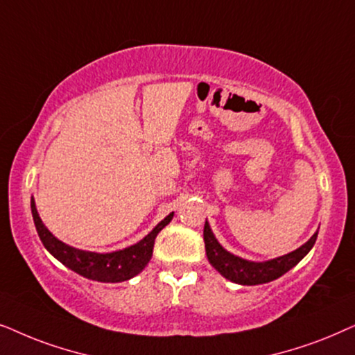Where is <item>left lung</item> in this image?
<instances>
[{"mask_svg":"<svg viewBox=\"0 0 355 355\" xmlns=\"http://www.w3.org/2000/svg\"><path fill=\"white\" fill-rule=\"evenodd\" d=\"M202 237H205L206 257L209 259L211 266L214 268L217 272H220L225 279L232 281L235 284L258 286L277 279L282 274H286L289 269L294 268L297 263L302 261V259L306 257V253L313 248L316 237H318V230H316L302 247L294 250V252L268 259V261H250V259L240 258L237 254L227 252V250L217 242L216 235L212 234L207 219L205 224Z\"/></svg>","mask_w":355,"mask_h":355,"instance_id":"left-lung-1","label":"left lung"}]
</instances>
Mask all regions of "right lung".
Here are the masks:
<instances>
[{
    "mask_svg": "<svg viewBox=\"0 0 355 355\" xmlns=\"http://www.w3.org/2000/svg\"><path fill=\"white\" fill-rule=\"evenodd\" d=\"M31 209L32 217H34L37 234H39L44 247L49 250L60 263H63L66 268H69L71 271L81 274V276L87 277V279L98 282H123L131 279L136 274L143 271L150 261V257H153L155 237H157L160 230L173 219V212H170V214L167 217H164V219L160 220L143 240L131 245V247L116 250V252L110 253H97L74 248L71 247V245L56 239L55 235L46 229L44 222H42L39 212H37L34 196H32L31 200Z\"/></svg>",
    "mask_w": 355,
    "mask_h": 355,
    "instance_id": "add662e5",
    "label": "right lung"
}]
</instances>
